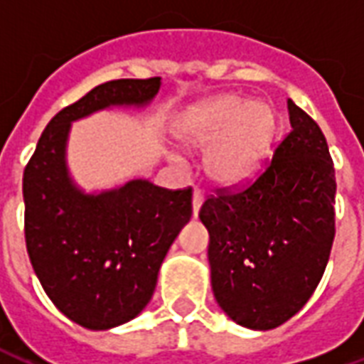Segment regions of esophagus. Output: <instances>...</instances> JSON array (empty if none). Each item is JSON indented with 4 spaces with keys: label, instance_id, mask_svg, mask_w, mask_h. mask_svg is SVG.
Segmentation results:
<instances>
[{
    "label": "esophagus",
    "instance_id": "esophagus-1",
    "mask_svg": "<svg viewBox=\"0 0 364 364\" xmlns=\"http://www.w3.org/2000/svg\"><path fill=\"white\" fill-rule=\"evenodd\" d=\"M203 200H205V195L197 189L195 193H193V214H195V216L198 214V208H200V205H203Z\"/></svg>",
    "mask_w": 364,
    "mask_h": 364
}]
</instances>
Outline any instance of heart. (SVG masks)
<instances>
[{
  "label": "heart",
  "mask_w": 364,
  "mask_h": 364,
  "mask_svg": "<svg viewBox=\"0 0 364 364\" xmlns=\"http://www.w3.org/2000/svg\"><path fill=\"white\" fill-rule=\"evenodd\" d=\"M277 134V114L267 103H245L222 95L193 107L179 127L187 146L205 148V169L213 181L237 185L250 179L267 158Z\"/></svg>",
  "instance_id": "1"
}]
</instances>
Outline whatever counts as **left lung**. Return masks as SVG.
Wrapping results in <instances>:
<instances>
[{
  "label": "left lung",
  "instance_id": "1",
  "mask_svg": "<svg viewBox=\"0 0 364 364\" xmlns=\"http://www.w3.org/2000/svg\"><path fill=\"white\" fill-rule=\"evenodd\" d=\"M289 105L290 130L273 158L240 187L206 198L216 302L250 329H273L308 302L336 237V169L318 122Z\"/></svg>",
  "mask_w": 364,
  "mask_h": 364
}]
</instances>
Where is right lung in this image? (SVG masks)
<instances>
[{"label": "right lung", "instance_id": "add662e5", "mask_svg": "<svg viewBox=\"0 0 364 364\" xmlns=\"http://www.w3.org/2000/svg\"><path fill=\"white\" fill-rule=\"evenodd\" d=\"M161 77L112 80L48 122L23 173L25 242L44 292L82 328L130 321L150 302L161 261L193 214V189L132 179L85 195L70 179V124L112 105H148Z\"/></svg>", "mask_w": 364, "mask_h": 364}]
</instances>
